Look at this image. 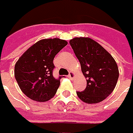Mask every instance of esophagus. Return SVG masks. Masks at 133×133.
I'll return each mask as SVG.
<instances>
[{
  "label": "esophagus",
  "mask_w": 133,
  "mask_h": 133,
  "mask_svg": "<svg viewBox=\"0 0 133 133\" xmlns=\"http://www.w3.org/2000/svg\"><path fill=\"white\" fill-rule=\"evenodd\" d=\"M74 76H75L74 72H70V73H69V75H68V77H69L70 79H72L74 78Z\"/></svg>",
  "instance_id": "34e87169"
}]
</instances>
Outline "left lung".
I'll use <instances>...</instances> for the list:
<instances>
[{"label": "left lung", "instance_id": "1", "mask_svg": "<svg viewBox=\"0 0 133 133\" xmlns=\"http://www.w3.org/2000/svg\"><path fill=\"white\" fill-rule=\"evenodd\" d=\"M70 44L80 63L87 85L78 97L88 104L99 103L114 91L119 77L117 64L101 45L89 38H74Z\"/></svg>", "mask_w": 133, "mask_h": 133}]
</instances>
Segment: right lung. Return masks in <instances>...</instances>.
Listing matches in <instances>:
<instances>
[{"instance_id": "obj_1", "label": "right lung", "mask_w": 133, "mask_h": 133, "mask_svg": "<svg viewBox=\"0 0 133 133\" xmlns=\"http://www.w3.org/2000/svg\"><path fill=\"white\" fill-rule=\"evenodd\" d=\"M67 44L60 38L42 39L31 46L16 63L14 76L20 89L30 99L44 102L54 96L60 79L53 76L54 58Z\"/></svg>"}]
</instances>
